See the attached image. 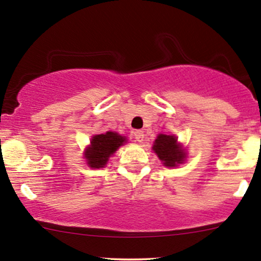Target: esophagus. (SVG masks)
I'll use <instances>...</instances> for the list:
<instances>
[{
	"label": "esophagus",
	"instance_id": "esophagus-1",
	"mask_svg": "<svg viewBox=\"0 0 261 261\" xmlns=\"http://www.w3.org/2000/svg\"><path fill=\"white\" fill-rule=\"evenodd\" d=\"M143 136H145V134H143V131H141V130H136L134 133V137L137 142H142Z\"/></svg>",
	"mask_w": 261,
	"mask_h": 261
}]
</instances>
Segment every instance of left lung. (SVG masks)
<instances>
[{
	"label": "left lung",
	"instance_id": "1",
	"mask_svg": "<svg viewBox=\"0 0 261 261\" xmlns=\"http://www.w3.org/2000/svg\"><path fill=\"white\" fill-rule=\"evenodd\" d=\"M153 151L166 167H175L184 160V153L179 148L176 139L169 135H160L154 141Z\"/></svg>",
	"mask_w": 261,
	"mask_h": 261
}]
</instances>
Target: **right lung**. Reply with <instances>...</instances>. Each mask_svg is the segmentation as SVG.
Returning <instances> with one entry per match:
<instances>
[{
    "label": "right lung",
    "instance_id": "add662e5",
    "mask_svg": "<svg viewBox=\"0 0 261 261\" xmlns=\"http://www.w3.org/2000/svg\"><path fill=\"white\" fill-rule=\"evenodd\" d=\"M124 142L125 137L116 133H112V131H108L107 134L95 135L91 141V147L87 148L85 154L88 166L92 168L104 167L110 155Z\"/></svg>",
    "mask_w": 261,
    "mask_h": 261
}]
</instances>
